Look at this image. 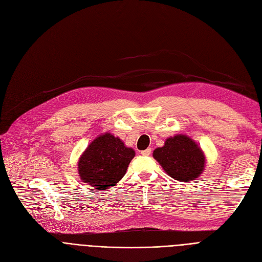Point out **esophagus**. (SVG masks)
Here are the masks:
<instances>
[{"mask_svg": "<svg viewBox=\"0 0 262 262\" xmlns=\"http://www.w3.org/2000/svg\"><path fill=\"white\" fill-rule=\"evenodd\" d=\"M150 153H152V149H150V148H146V149L142 150L141 155H143V156H148V155H150Z\"/></svg>", "mask_w": 262, "mask_h": 262, "instance_id": "esophagus-1", "label": "esophagus"}]
</instances>
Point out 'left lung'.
<instances>
[{"label": "left lung", "instance_id": "1", "mask_svg": "<svg viewBox=\"0 0 262 262\" xmlns=\"http://www.w3.org/2000/svg\"><path fill=\"white\" fill-rule=\"evenodd\" d=\"M153 157L167 174L183 183L196 180L206 161L201 147L186 135L170 137L162 147L154 150Z\"/></svg>", "mask_w": 262, "mask_h": 262}]
</instances>
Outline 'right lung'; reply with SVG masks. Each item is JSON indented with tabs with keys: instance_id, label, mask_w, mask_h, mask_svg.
<instances>
[{
	"instance_id": "right-lung-1",
	"label": "right lung",
	"mask_w": 262,
	"mask_h": 262,
	"mask_svg": "<svg viewBox=\"0 0 262 262\" xmlns=\"http://www.w3.org/2000/svg\"><path fill=\"white\" fill-rule=\"evenodd\" d=\"M135 150L114 135L105 133L95 138L78 160L80 180L96 190L112 188L125 175Z\"/></svg>"
}]
</instances>
